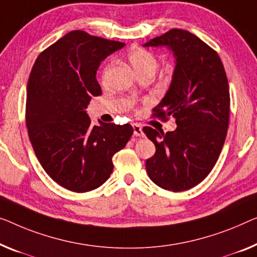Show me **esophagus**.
Instances as JSON below:
<instances>
[{
  "label": "esophagus",
  "instance_id": "34e87169",
  "mask_svg": "<svg viewBox=\"0 0 257 257\" xmlns=\"http://www.w3.org/2000/svg\"><path fill=\"white\" fill-rule=\"evenodd\" d=\"M133 129H134V135L135 136H139V137H144V133H143V129L140 124H133Z\"/></svg>",
  "mask_w": 257,
  "mask_h": 257
}]
</instances>
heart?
I'll return each mask as SVG.
<instances>
[{"instance_id":"1","label":"heart","mask_w":257,"mask_h":257,"mask_svg":"<svg viewBox=\"0 0 257 257\" xmlns=\"http://www.w3.org/2000/svg\"><path fill=\"white\" fill-rule=\"evenodd\" d=\"M128 60L137 76L145 74L155 75L157 67H158L156 56L144 48L134 47L128 53ZM107 71H108V69H106L105 74H107Z\"/></svg>"}]
</instances>
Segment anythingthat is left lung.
Returning a JSON list of instances; mask_svg holds the SVG:
<instances>
[{"mask_svg":"<svg viewBox=\"0 0 257 257\" xmlns=\"http://www.w3.org/2000/svg\"><path fill=\"white\" fill-rule=\"evenodd\" d=\"M144 47H166L175 67L156 116H173L177 129L143 132L156 145L147 160V172L160 188L183 191L203 181L216 164L228 128L229 89L219 55L200 38L173 29L145 43Z\"/></svg>","mask_w":257,"mask_h":257,"instance_id":"obj_1","label":"left lung"}]
</instances>
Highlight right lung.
Listing matches in <instances>:
<instances>
[{
    "label": "right lung",
    "instance_id": "add662e5",
    "mask_svg": "<svg viewBox=\"0 0 257 257\" xmlns=\"http://www.w3.org/2000/svg\"><path fill=\"white\" fill-rule=\"evenodd\" d=\"M123 43L71 31L38 56L26 98L29 137L49 177L76 193L100 187L113 172L112 158L134 130L130 124L92 125L86 108L101 94L98 67Z\"/></svg>",
    "mask_w": 257,
    "mask_h": 257
}]
</instances>
